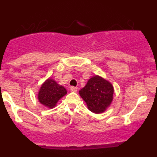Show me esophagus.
<instances>
[{
	"label": "esophagus",
	"instance_id": "esophagus-1",
	"mask_svg": "<svg viewBox=\"0 0 157 157\" xmlns=\"http://www.w3.org/2000/svg\"><path fill=\"white\" fill-rule=\"evenodd\" d=\"M70 90H71V91H73V92H76V91H77V88L74 87V86H71V87L70 88Z\"/></svg>",
	"mask_w": 157,
	"mask_h": 157
}]
</instances>
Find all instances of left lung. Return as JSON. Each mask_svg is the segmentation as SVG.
<instances>
[{
  "label": "left lung",
  "instance_id": "8db88e82",
  "mask_svg": "<svg viewBox=\"0 0 157 157\" xmlns=\"http://www.w3.org/2000/svg\"><path fill=\"white\" fill-rule=\"evenodd\" d=\"M80 97L86 102L91 112H104L113 100V87L109 81L95 75L90 78L84 88L79 91Z\"/></svg>",
  "mask_w": 157,
  "mask_h": 157
}]
</instances>
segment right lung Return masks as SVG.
Wrapping results in <instances>:
<instances>
[{"instance_id": "obj_1", "label": "right lung", "mask_w": 157, "mask_h": 157, "mask_svg": "<svg viewBox=\"0 0 157 157\" xmlns=\"http://www.w3.org/2000/svg\"><path fill=\"white\" fill-rule=\"evenodd\" d=\"M67 94L63 86L57 83L55 80L48 78L41 86L38 92L39 102L48 109H53L57 102Z\"/></svg>"}]
</instances>
